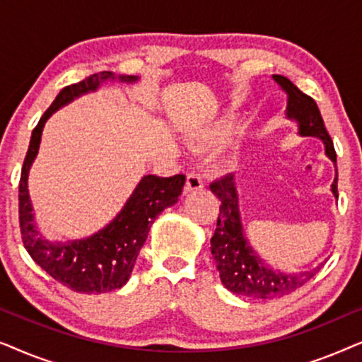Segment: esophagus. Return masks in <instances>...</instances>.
Listing matches in <instances>:
<instances>
[{
    "label": "esophagus",
    "mask_w": 362,
    "mask_h": 362,
    "mask_svg": "<svg viewBox=\"0 0 362 362\" xmlns=\"http://www.w3.org/2000/svg\"><path fill=\"white\" fill-rule=\"evenodd\" d=\"M202 187H204V176H202L201 173H196V171L189 173V175H187L185 191L192 192V191H199V189H202Z\"/></svg>",
    "instance_id": "esophagus-1"
}]
</instances>
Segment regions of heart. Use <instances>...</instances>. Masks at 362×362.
Wrapping results in <instances>:
<instances>
[{"label":"heart","mask_w":362,"mask_h":362,"mask_svg":"<svg viewBox=\"0 0 362 362\" xmlns=\"http://www.w3.org/2000/svg\"><path fill=\"white\" fill-rule=\"evenodd\" d=\"M232 132H234V125H232L230 118H219V120L212 122L211 125L202 128L199 135H197V140L204 143V145L219 146L229 140Z\"/></svg>","instance_id":"b5f03b06"}]
</instances>
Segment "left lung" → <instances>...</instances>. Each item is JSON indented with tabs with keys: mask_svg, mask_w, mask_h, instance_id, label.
<instances>
[{
	"mask_svg": "<svg viewBox=\"0 0 362 362\" xmlns=\"http://www.w3.org/2000/svg\"><path fill=\"white\" fill-rule=\"evenodd\" d=\"M274 81L284 88L288 95L286 102V117L298 123L301 136H316L325 143L326 155L336 163V151L323 117L316 102L284 76H274ZM211 191L219 197V217L214 235L211 237V252L219 270L221 281L232 293L249 296V298L272 300L276 296L288 295L298 286L305 285L321 265L313 270L298 272V274H284L270 269L259 255L252 250L244 237L242 229L239 196H237L234 175H226L221 180L211 182ZM331 191L338 197V171L331 185Z\"/></svg>",
	"mask_w": 362,
	"mask_h": 362,
	"instance_id": "8db88e82",
	"label": "left lung"
}]
</instances>
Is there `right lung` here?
Instances as JSON below:
<instances>
[{
    "instance_id": "right-lung-1",
    "label": "right lung",
    "mask_w": 362,
    "mask_h": 362,
    "mask_svg": "<svg viewBox=\"0 0 362 362\" xmlns=\"http://www.w3.org/2000/svg\"><path fill=\"white\" fill-rule=\"evenodd\" d=\"M115 78L128 83L138 81L135 76L115 77L105 71L92 74L90 77L64 87L59 92L56 100L44 112L33 130L19 180V227L28 254L54 280L77 293H107L127 284L153 221L166 207L176 204L186 182L185 175L143 176L115 219L93 235L77 240L51 242L39 234L28 192V175L37 155L44 123L57 108L67 105L83 93L97 90L102 82Z\"/></svg>"
}]
</instances>
